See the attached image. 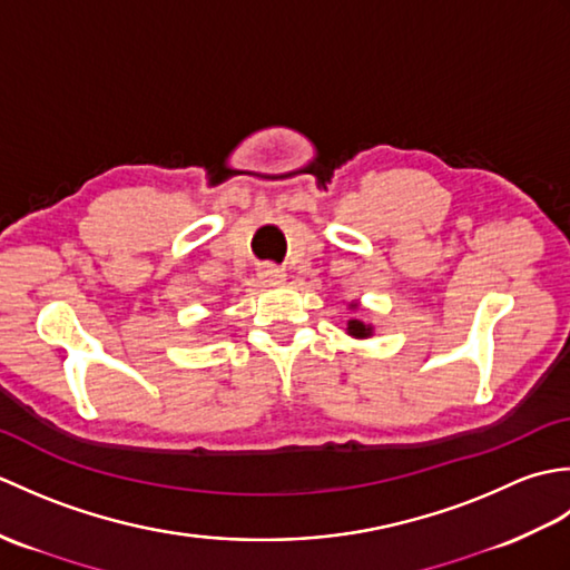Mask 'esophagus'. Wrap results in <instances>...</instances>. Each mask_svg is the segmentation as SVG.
<instances>
[{"instance_id": "1", "label": "esophagus", "mask_w": 570, "mask_h": 570, "mask_svg": "<svg viewBox=\"0 0 570 570\" xmlns=\"http://www.w3.org/2000/svg\"><path fill=\"white\" fill-rule=\"evenodd\" d=\"M286 274H284V269L282 266H276V264H264V266H259V278H264V282H282Z\"/></svg>"}]
</instances>
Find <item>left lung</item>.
<instances>
[{
  "label": "left lung",
  "instance_id": "1",
  "mask_svg": "<svg viewBox=\"0 0 570 570\" xmlns=\"http://www.w3.org/2000/svg\"><path fill=\"white\" fill-rule=\"evenodd\" d=\"M347 333L355 335V337H367L372 333L370 325H365L362 321H350L347 323Z\"/></svg>",
  "mask_w": 570,
  "mask_h": 570
}]
</instances>
